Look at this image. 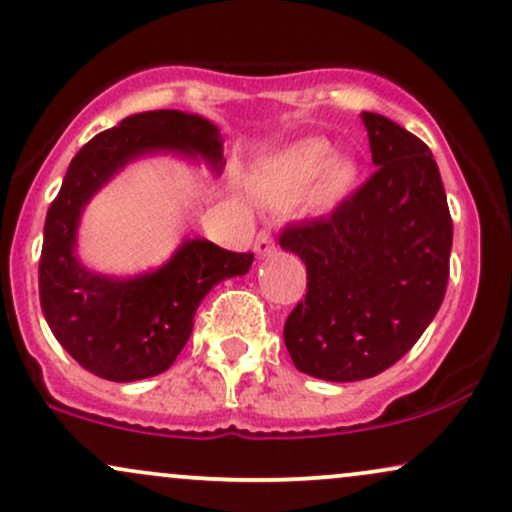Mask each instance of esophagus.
Returning a JSON list of instances; mask_svg holds the SVG:
<instances>
[{
  "label": "esophagus",
  "mask_w": 512,
  "mask_h": 512,
  "mask_svg": "<svg viewBox=\"0 0 512 512\" xmlns=\"http://www.w3.org/2000/svg\"><path fill=\"white\" fill-rule=\"evenodd\" d=\"M274 252H276V245H274L272 233H269V231L257 233V238H255V255L257 257H269V255H274Z\"/></svg>",
  "instance_id": "1"
}]
</instances>
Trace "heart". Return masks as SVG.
Masks as SVG:
<instances>
[{"label":"heart","mask_w":512,"mask_h":512,"mask_svg":"<svg viewBox=\"0 0 512 512\" xmlns=\"http://www.w3.org/2000/svg\"><path fill=\"white\" fill-rule=\"evenodd\" d=\"M361 166L354 156L334 154L325 139H298L264 163L260 195L274 204H296L313 195L320 207H334L356 190Z\"/></svg>","instance_id":"b5f03b06"}]
</instances>
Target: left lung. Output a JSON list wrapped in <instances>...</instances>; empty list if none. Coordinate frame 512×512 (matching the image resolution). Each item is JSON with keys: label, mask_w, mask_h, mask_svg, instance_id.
I'll return each instance as SVG.
<instances>
[{"label": "left lung", "mask_w": 512, "mask_h": 512, "mask_svg": "<svg viewBox=\"0 0 512 512\" xmlns=\"http://www.w3.org/2000/svg\"><path fill=\"white\" fill-rule=\"evenodd\" d=\"M373 166L332 216L296 223L279 245L308 272L305 301L284 325L293 366L330 383L383 373L443 303L452 219L431 149L378 113H361Z\"/></svg>", "instance_id": "left-lung-1"}]
</instances>
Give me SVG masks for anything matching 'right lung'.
Returning <instances> with one entry per match:
<instances>
[{"mask_svg":"<svg viewBox=\"0 0 512 512\" xmlns=\"http://www.w3.org/2000/svg\"><path fill=\"white\" fill-rule=\"evenodd\" d=\"M158 154L204 161L216 175L226 166L221 132L207 117L182 110L129 115L72 158L45 219L40 308L64 351L113 383L173 366L202 298L219 281L248 274L252 264V252H228L204 238H185L168 262L134 276L101 274L79 260L86 204L129 163Z\"/></svg>","mask_w":512,"mask_h":512,"instance_id":"1","label":"right lung"}]
</instances>
